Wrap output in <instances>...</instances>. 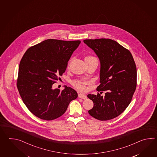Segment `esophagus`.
<instances>
[{"label":"esophagus","instance_id":"34e87169","mask_svg":"<svg viewBox=\"0 0 157 157\" xmlns=\"http://www.w3.org/2000/svg\"><path fill=\"white\" fill-rule=\"evenodd\" d=\"M78 98H81L82 99H86L87 98V97L85 95H84L83 94L80 93L78 94Z\"/></svg>","mask_w":157,"mask_h":157}]
</instances>
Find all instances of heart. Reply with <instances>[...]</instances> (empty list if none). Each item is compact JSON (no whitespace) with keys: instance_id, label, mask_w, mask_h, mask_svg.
I'll return each instance as SVG.
<instances>
[{"instance_id":"1","label":"heart","mask_w":157,"mask_h":157,"mask_svg":"<svg viewBox=\"0 0 157 157\" xmlns=\"http://www.w3.org/2000/svg\"><path fill=\"white\" fill-rule=\"evenodd\" d=\"M95 57H91V56H89L85 58V59H90V58H94ZM71 62V59L70 60L69 62V64L68 66L70 64ZM88 83L87 81H82V80H76L74 82H72V85L74 87H75L76 89H78V90H82V91H84V90L86 89V85L87 83Z\"/></svg>"}]
</instances>
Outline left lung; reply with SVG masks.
<instances>
[{
  "instance_id": "1",
  "label": "left lung",
  "mask_w": 157,
  "mask_h": 157,
  "mask_svg": "<svg viewBox=\"0 0 157 157\" xmlns=\"http://www.w3.org/2000/svg\"><path fill=\"white\" fill-rule=\"evenodd\" d=\"M84 43L100 60V83L97 90L107 91L105 96L88 94L94 107L88 112L100 121L120 115L130 103L136 87V64L130 52L109 39H86Z\"/></svg>"
}]
</instances>
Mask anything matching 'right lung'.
<instances>
[{"instance_id": "right-lung-1", "label": "right lung", "mask_w": 157, "mask_h": 157, "mask_svg": "<svg viewBox=\"0 0 157 157\" xmlns=\"http://www.w3.org/2000/svg\"><path fill=\"white\" fill-rule=\"evenodd\" d=\"M80 40L48 39L29 48L21 60L17 86L27 108L40 119L50 121L63 115L77 92L53 85L66 70L68 62Z\"/></svg>"}]
</instances>
